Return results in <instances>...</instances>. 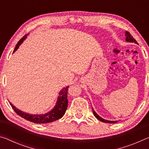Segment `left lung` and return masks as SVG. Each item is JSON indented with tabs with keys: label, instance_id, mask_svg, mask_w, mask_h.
Returning <instances> with one entry per match:
<instances>
[{
	"label": "left lung",
	"instance_id": "1",
	"mask_svg": "<svg viewBox=\"0 0 149 149\" xmlns=\"http://www.w3.org/2000/svg\"><path fill=\"white\" fill-rule=\"evenodd\" d=\"M125 41L127 42H135V43L137 44V42L136 41V40L133 38V37L131 35V34L128 31H125ZM93 109V114H94L95 116L97 118L98 120L101 121V122H104V123H116L118 122V121H110V120H104L103 119V118H102L100 116H99V115H98L97 113H96L95 111L94 110V109L92 108Z\"/></svg>",
	"mask_w": 149,
	"mask_h": 149
}]
</instances>
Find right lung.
I'll return each instance as SVG.
<instances>
[{"label":"right lung","mask_w":149,"mask_h":149,"mask_svg":"<svg viewBox=\"0 0 149 149\" xmlns=\"http://www.w3.org/2000/svg\"><path fill=\"white\" fill-rule=\"evenodd\" d=\"M27 35H25L24 37H22L18 41L16 47H15L13 53L18 49L19 45L27 38ZM68 87L69 86H66L60 91L59 92L58 97L56 105L54 106V108L51 110L44 114H29V113L22 112V110L17 109V108L15 107L10 102H9L10 104L11 105L12 108H13L15 112L17 115L20 116L22 118L29 121V122L35 123H45L52 122L54 121H56L60 119V118H61L64 115L65 111H66L68 107V102L67 97Z\"/></svg>","instance_id":"obj_1"}]
</instances>
